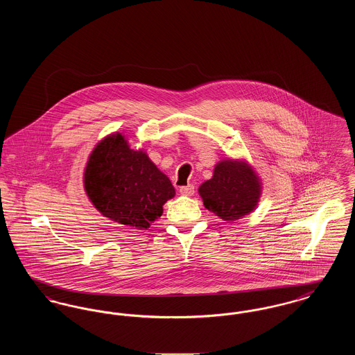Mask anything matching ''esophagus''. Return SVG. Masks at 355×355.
I'll list each match as a JSON object with an SVG mask.
<instances>
[{"label":"esophagus","instance_id":"obj_1","mask_svg":"<svg viewBox=\"0 0 355 355\" xmlns=\"http://www.w3.org/2000/svg\"><path fill=\"white\" fill-rule=\"evenodd\" d=\"M180 193H181L182 196H193V194H194V186H181V187H180Z\"/></svg>","mask_w":355,"mask_h":355}]
</instances>
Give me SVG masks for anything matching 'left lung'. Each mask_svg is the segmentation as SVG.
Instances as JSON below:
<instances>
[{"label":"left lung","instance_id":"left-lung-1","mask_svg":"<svg viewBox=\"0 0 355 355\" xmlns=\"http://www.w3.org/2000/svg\"><path fill=\"white\" fill-rule=\"evenodd\" d=\"M262 186L253 168L245 161L223 159L213 177L200 186L203 205L222 220H236L257 207Z\"/></svg>","mask_w":355,"mask_h":355}]
</instances>
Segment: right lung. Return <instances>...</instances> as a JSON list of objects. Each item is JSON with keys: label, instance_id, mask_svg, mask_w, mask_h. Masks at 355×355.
Here are the masks:
<instances>
[{"label": "right lung", "instance_id": "add662e5", "mask_svg": "<svg viewBox=\"0 0 355 355\" xmlns=\"http://www.w3.org/2000/svg\"><path fill=\"white\" fill-rule=\"evenodd\" d=\"M89 200L103 217L148 229L175 196L169 178L144 150L130 149L125 135H107L90 154L84 173Z\"/></svg>", "mask_w": 355, "mask_h": 355}]
</instances>
